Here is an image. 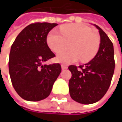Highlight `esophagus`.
<instances>
[{"label": "esophagus", "instance_id": "obj_1", "mask_svg": "<svg viewBox=\"0 0 122 122\" xmlns=\"http://www.w3.org/2000/svg\"><path fill=\"white\" fill-rule=\"evenodd\" d=\"M61 68H62L63 70H65V69H67V68H68V66H67L66 65L62 64V65H61Z\"/></svg>", "mask_w": 122, "mask_h": 122}]
</instances>
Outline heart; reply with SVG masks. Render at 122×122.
<instances>
[{
    "label": "heart",
    "mask_w": 122,
    "mask_h": 122,
    "mask_svg": "<svg viewBox=\"0 0 122 122\" xmlns=\"http://www.w3.org/2000/svg\"><path fill=\"white\" fill-rule=\"evenodd\" d=\"M49 47L55 53L67 49L70 44V51H63L56 56L57 61L70 63L78 61L87 62L97 54L100 44L99 36L92 30L82 24H69L61 27V32L51 31L46 39Z\"/></svg>",
    "instance_id": "heart-1"
}]
</instances>
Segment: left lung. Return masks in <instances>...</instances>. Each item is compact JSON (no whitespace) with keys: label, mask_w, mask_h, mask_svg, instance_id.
<instances>
[{"label":"left lung","mask_w":122,"mask_h":122,"mask_svg":"<svg viewBox=\"0 0 122 122\" xmlns=\"http://www.w3.org/2000/svg\"><path fill=\"white\" fill-rule=\"evenodd\" d=\"M100 44L95 56L84 65L68 66L72 76L68 82L71 98L77 102L90 105L106 94L114 71V46L106 33L97 25Z\"/></svg>","instance_id":"obj_1"}]
</instances>
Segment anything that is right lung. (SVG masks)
I'll use <instances>...</instances> for the list:
<instances>
[{"instance_id": "1", "label": "right lung", "mask_w": 122, "mask_h": 122, "mask_svg": "<svg viewBox=\"0 0 122 122\" xmlns=\"http://www.w3.org/2000/svg\"><path fill=\"white\" fill-rule=\"evenodd\" d=\"M58 24L35 22L16 37L9 56V73L14 89L24 100L46 98L61 72V65L44 63L55 56L47 45L49 32Z\"/></svg>"}]
</instances>
